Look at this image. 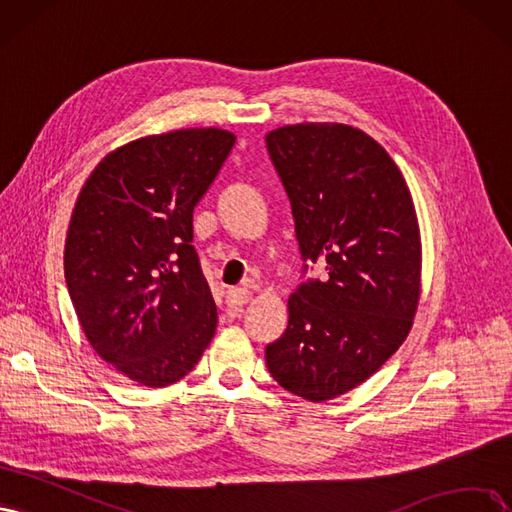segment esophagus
Instances as JSON below:
<instances>
[{
    "label": "esophagus",
    "instance_id": "1",
    "mask_svg": "<svg viewBox=\"0 0 512 512\" xmlns=\"http://www.w3.org/2000/svg\"><path fill=\"white\" fill-rule=\"evenodd\" d=\"M249 300H251L249 289H229L225 295V302L229 308H242L244 304H249Z\"/></svg>",
    "mask_w": 512,
    "mask_h": 512
}]
</instances>
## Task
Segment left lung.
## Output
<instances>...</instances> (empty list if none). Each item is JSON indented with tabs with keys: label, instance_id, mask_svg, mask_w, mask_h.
Here are the masks:
<instances>
[{
	"label": "left lung",
	"instance_id": "obj_1",
	"mask_svg": "<svg viewBox=\"0 0 512 512\" xmlns=\"http://www.w3.org/2000/svg\"><path fill=\"white\" fill-rule=\"evenodd\" d=\"M266 146L300 255L325 263L289 298L285 334L266 346L274 381L325 402L370 378L406 340L421 293V238L402 172L342 123L278 127Z\"/></svg>",
	"mask_w": 512,
	"mask_h": 512
}]
</instances>
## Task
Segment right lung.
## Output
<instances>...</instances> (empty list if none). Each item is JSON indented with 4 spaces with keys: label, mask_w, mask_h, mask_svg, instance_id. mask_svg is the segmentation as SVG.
<instances>
[{
    "label": "right lung",
    "mask_w": 512,
    "mask_h": 512,
    "mask_svg": "<svg viewBox=\"0 0 512 512\" xmlns=\"http://www.w3.org/2000/svg\"><path fill=\"white\" fill-rule=\"evenodd\" d=\"M234 142L217 127L146 136L108 153L80 189L65 283L97 355L140 385L187 376L217 329L193 208Z\"/></svg>",
    "instance_id": "1"
}]
</instances>
